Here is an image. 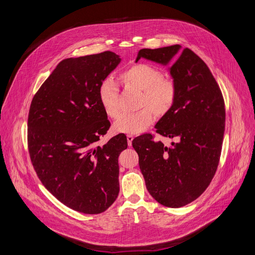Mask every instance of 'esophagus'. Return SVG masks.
Returning <instances> with one entry per match:
<instances>
[{"mask_svg": "<svg viewBox=\"0 0 255 255\" xmlns=\"http://www.w3.org/2000/svg\"><path fill=\"white\" fill-rule=\"evenodd\" d=\"M134 139V137H133V135H131V134H128L127 135V141H128V145L129 146H131L132 145V140Z\"/></svg>", "mask_w": 255, "mask_h": 255, "instance_id": "obj_1", "label": "esophagus"}]
</instances>
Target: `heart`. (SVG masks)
<instances>
[{
	"instance_id": "obj_1",
	"label": "heart",
	"mask_w": 255,
	"mask_h": 255,
	"mask_svg": "<svg viewBox=\"0 0 255 255\" xmlns=\"http://www.w3.org/2000/svg\"><path fill=\"white\" fill-rule=\"evenodd\" d=\"M126 89L140 92L138 108L135 114L123 115L113 125L118 133L138 134L146 130L154 115L163 116L172 108L176 99V86L173 81L164 79L162 71L146 63H137L125 70L120 77ZM99 100L108 117L120 116L119 90L114 80L108 78L99 87Z\"/></svg>"
}]
</instances>
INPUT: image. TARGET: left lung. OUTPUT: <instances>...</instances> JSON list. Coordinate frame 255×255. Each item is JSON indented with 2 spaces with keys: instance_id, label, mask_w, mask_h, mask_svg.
I'll use <instances>...</instances> for the list:
<instances>
[{
  "instance_id": "1",
  "label": "left lung",
  "mask_w": 255,
  "mask_h": 255,
  "mask_svg": "<svg viewBox=\"0 0 255 255\" xmlns=\"http://www.w3.org/2000/svg\"><path fill=\"white\" fill-rule=\"evenodd\" d=\"M180 45L139 50L141 58L163 65L176 99L170 111L156 123V132L176 140L170 146L143 134L132 141L149 194L169 208L186 206L210 185L221 155L225 131V105L221 90L207 64Z\"/></svg>"
}]
</instances>
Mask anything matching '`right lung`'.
Wrapping results in <instances>:
<instances>
[{
	"instance_id": "1",
	"label": "right lung",
	"mask_w": 255,
	"mask_h": 255,
	"mask_svg": "<svg viewBox=\"0 0 255 255\" xmlns=\"http://www.w3.org/2000/svg\"><path fill=\"white\" fill-rule=\"evenodd\" d=\"M112 51L61 60L33 97L28 150L43 186L62 204L84 214L106 211L119 194L125 134L96 146L111 124L99 87L120 63Z\"/></svg>"
}]
</instances>
